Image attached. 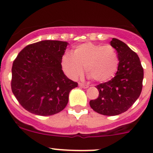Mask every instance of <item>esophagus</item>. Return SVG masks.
Here are the masks:
<instances>
[{
  "label": "esophagus",
  "mask_w": 153,
  "mask_h": 153,
  "mask_svg": "<svg viewBox=\"0 0 153 153\" xmlns=\"http://www.w3.org/2000/svg\"><path fill=\"white\" fill-rule=\"evenodd\" d=\"M79 87H81V88H84V89H86L89 87L88 85L84 84V83H79Z\"/></svg>",
  "instance_id": "esophagus-1"
}]
</instances>
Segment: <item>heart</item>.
I'll return each instance as SVG.
<instances>
[{
  "label": "heart",
  "instance_id": "b5f03b06",
  "mask_svg": "<svg viewBox=\"0 0 153 153\" xmlns=\"http://www.w3.org/2000/svg\"><path fill=\"white\" fill-rule=\"evenodd\" d=\"M61 66L63 72L70 79H76L83 74L85 67L89 77L103 83L111 79L116 74L119 57L112 46L88 42L76 46L72 55L65 54L62 57Z\"/></svg>",
  "mask_w": 153,
  "mask_h": 153
}]
</instances>
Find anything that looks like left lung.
Instances as JSON below:
<instances>
[{
    "label": "left lung",
    "mask_w": 153,
    "mask_h": 153,
    "mask_svg": "<svg viewBox=\"0 0 153 153\" xmlns=\"http://www.w3.org/2000/svg\"><path fill=\"white\" fill-rule=\"evenodd\" d=\"M110 45L118 54L117 72L113 79L97 86L99 97L90 101V107L104 116H117L128 110L143 89V69L138 55L118 39H112Z\"/></svg>",
    "instance_id": "8db88e82"
}]
</instances>
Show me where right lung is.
I'll return each instance as SVG.
<instances>
[{
    "label": "right lung",
    "mask_w": 153,
    "mask_h": 153,
    "mask_svg": "<svg viewBox=\"0 0 153 153\" xmlns=\"http://www.w3.org/2000/svg\"><path fill=\"white\" fill-rule=\"evenodd\" d=\"M68 43L46 40L24 47L12 66L11 90L30 113L51 116L68 103L69 93L77 83L68 79L61 60Z\"/></svg>",
    "instance_id": "obj_1"
}]
</instances>
